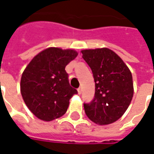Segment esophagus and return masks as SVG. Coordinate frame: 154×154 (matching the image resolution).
<instances>
[{"mask_svg": "<svg viewBox=\"0 0 154 154\" xmlns=\"http://www.w3.org/2000/svg\"><path fill=\"white\" fill-rule=\"evenodd\" d=\"M77 91H78V94H79V95H81V94H82V87H79V88L77 89Z\"/></svg>", "mask_w": 154, "mask_h": 154, "instance_id": "obj_1", "label": "esophagus"}]
</instances>
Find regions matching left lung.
Masks as SVG:
<instances>
[{"label": "left lung", "instance_id": "8db88e82", "mask_svg": "<svg viewBox=\"0 0 154 154\" xmlns=\"http://www.w3.org/2000/svg\"><path fill=\"white\" fill-rule=\"evenodd\" d=\"M81 53L95 81V97L90 104H84L85 113L100 125L116 122L128 109L134 96L131 72L110 48L84 49Z\"/></svg>", "mask_w": 154, "mask_h": 154}]
</instances>
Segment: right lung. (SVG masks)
Segmentation results:
<instances>
[{"label":"right lung","mask_w":154,"mask_h":154,"mask_svg":"<svg viewBox=\"0 0 154 154\" xmlns=\"http://www.w3.org/2000/svg\"><path fill=\"white\" fill-rule=\"evenodd\" d=\"M74 49L50 47L33 57L20 79V92L29 110L38 119L52 121L66 113L77 91L71 87L65 67L75 59Z\"/></svg>","instance_id":"1"}]
</instances>
